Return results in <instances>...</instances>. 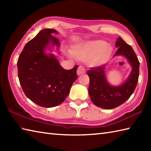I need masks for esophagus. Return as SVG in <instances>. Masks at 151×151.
Returning a JSON list of instances; mask_svg holds the SVG:
<instances>
[{
    "label": "esophagus",
    "instance_id": "1",
    "mask_svg": "<svg viewBox=\"0 0 151 151\" xmlns=\"http://www.w3.org/2000/svg\"><path fill=\"white\" fill-rule=\"evenodd\" d=\"M86 73V69L84 67L82 66H79L78 68L77 69V75H81L82 74H84Z\"/></svg>",
    "mask_w": 151,
    "mask_h": 151
}]
</instances>
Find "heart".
Returning <instances> with one entry per match:
<instances>
[{
	"mask_svg": "<svg viewBox=\"0 0 151 151\" xmlns=\"http://www.w3.org/2000/svg\"><path fill=\"white\" fill-rule=\"evenodd\" d=\"M112 48L100 40L89 41L74 46L71 55L82 62H88L91 66H99L106 63L110 58Z\"/></svg>",
	"mask_w": 151,
	"mask_h": 151,
	"instance_id": "1",
	"label": "heart"
}]
</instances>
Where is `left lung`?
<instances>
[{"instance_id": "1", "label": "left lung", "mask_w": 151, "mask_h": 151, "mask_svg": "<svg viewBox=\"0 0 151 151\" xmlns=\"http://www.w3.org/2000/svg\"><path fill=\"white\" fill-rule=\"evenodd\" d=\"M118 49L115 56L127 57L132 70L124 84L114 87L108 84L105 76L104 65L91 67L88 70L89 77V95L91 101L97 106L104 109H113L126 102L135 90L138 82L139 62L132 47L119 37L115 42Z\"/></svg>"}]
</instances>
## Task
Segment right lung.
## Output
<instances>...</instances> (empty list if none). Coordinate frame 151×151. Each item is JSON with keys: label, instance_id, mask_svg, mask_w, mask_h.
<instances>
[{"label": "right lung", "instance_id": "obj_1", "mask_svg": "<svg viewBox=\"0 0 151 151\" xmlns=\"http://www.w3.org/2000/svg\"><path fill=\"white\" fill-rule=\"evenodd\" d=\"M54 29H43L28 41L19 56L18 77L25 95L41 107L51 108L60 104L69 95L78 76V66L66 70L52 54L44 53L47 45L59 46L58 39L51 34Z\"/></svg>", "mask_w": 151, "mask_h": 151}]
</instances>
